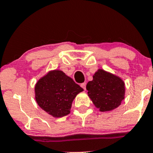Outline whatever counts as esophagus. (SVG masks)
<instances>
[{
    "label": "esophagus",
    "instance_id": "1",
    "mask_svg": "<svg viewBox=\"0 0 153 153\" xmlns=\"http://www.w3.org/2000/svg\"><path fill=\"white\" fill-rule=\"evenodd\" d=\"M81 87H82V88H83L84 90H85V88H86V82H83V83L81 84Z\"/></svg>",
    "mask_w": 153,
    "mask_h": 153
}]
</instances>
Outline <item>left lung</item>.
I'll use <instances>...</instances> for the list:
<instances>
[{"instance_id":"8db88e82","label":"left lung","mask_w":153,"mask_h":153,"mask_svg":"<svg viewBox=\"0 0 153 153\" xmlns=\"http://www.w3.org/2000/svg\"><path fill=\"white\" fill-rule=\"evenodd\" d=\"M86 89L93 104L102 112L116 108L124 99L123 81L103 70H98L94 74L93 80L87 83Z\"/></svg>"}]
</instances>
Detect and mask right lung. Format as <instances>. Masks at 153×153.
<instances>
[{"mask_svg": "<svg viewBox=\"0 0 153 153\" xmlns=\"http://www.w3.org/2000/svg\"><path fill=\"white\" fill-rule=\"evenodd\" d=\"M82 90L62 71H51L36 84V101L46 113L62 117L69 114L74 97Z\"/></svg>", "mask_w": 153, "mask_h": 153, "instance_id": "right-lung-1", "label": "right lung"}]
</instances>
